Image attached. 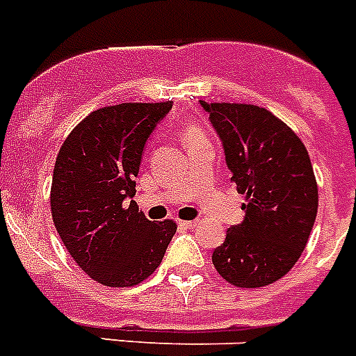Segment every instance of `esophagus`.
Wrapping results in <instances>:
<instances>
[{
	"label": "esophagus",
	"mask_w": 356,
	"mask_h": 356,
	"mask_svg": "<svg viewBox=\"0 0 356 356\" xmlns=\"http://www.w3.org/2000/svg\"><path fill=\"white\" fill-rule=\"evenodd\" d=\"M179 226H183V228H186V229H192L197 226V220H181V222H179Z\"/></svg>",
	"instance_id": "obj_1"
}]
</instances>
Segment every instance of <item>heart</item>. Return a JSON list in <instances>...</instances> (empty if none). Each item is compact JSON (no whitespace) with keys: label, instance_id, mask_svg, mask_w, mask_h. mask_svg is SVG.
<instances>
[{"label":"heart","instance_id":"heart-1","mask_svg":"<svg viewBox=\"0 0 356 356\" xmlns=\"http://www.w3.org/2000/svg\"><path fill=\"white\" fill-rule=\"evenodd\" d=\"M201 139H204V136H202L201 128L195 127V124H190V127H186V130H184V145H188V143H193V141H201Z\"/></svg>","mask_w":356,"mask_h":356}]
</instances>
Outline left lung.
Here are the masks:
<instances>
[{"instance_id":"1","label":"left lung","mask_w":356,"mask_h":356,"mask_svg":"<svg viewBox=\"0 0 356 356\" xmlns=\"http://www.w3.org/2000/svg\"><path fill=\"white\" fill-rule=\"evenodd\" d=\"M237 192L246 195L241 224L229 226L211 261L237 288H262L284 277L302 255L315 224L318 190L297 134L255 104L206 103Z\"/></svg>"}]
</instances>
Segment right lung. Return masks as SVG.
<instances>
[{
  "mask_svg": "<svg viewBox=\"0 0 356 356\" xmlns=\"http://www.w3.org/2000/svg\"><path fill=\"white\" fill-rule=\"evenodd\" d=\"M170 110L172 101L95 110L59 150L54 224L74 261L99 284L124 288L148 279L175 235L173 220H148L132 201L146 141Z\"/></svg>",
  "mask_w": 356,
  "mask_h": 356,
  "instance_id": "add662e5",
  "label": "right lung"
}]
</instances>
